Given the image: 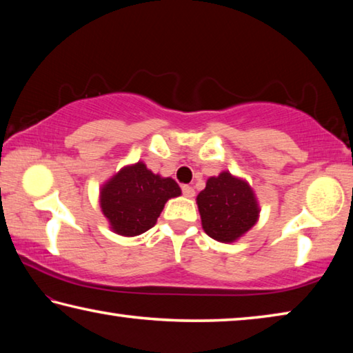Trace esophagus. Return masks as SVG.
I'll return each instance as SVG.
<instances>
[{
  "label": "esophagus",
  "mask_w": 353,
  "mask_h": 353,
  "mask_svg": "<svg viewBox=\"0 0 353 353\" xmlns=\"http://www.w3.org/2000/svg\"><path fill=\"white\" fill-rule=\"evenodd\" d=\"M182 193H183L185 198H193V196H194V188L190 187V185H183Z\"/></svg>",
  "instance_id": "34e87169"
}]
</instances>
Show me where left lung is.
<instances>
[{
  "label": "left lung",
  "mask_w": 353,
  "mask_h": 353,
  "mask_svg": "<svg viewBox=\"0 0 353 353\" xmlns=\"http://www.w3.org/2000/svg\"><path fill=\"white\" fill-rule=\"evenodd\" d=\"M202 229L219 243H235L256 224L260 205L250 185L229 171L208 177L196 198Z\"/></svg>",
  "instance_id": "left-lung-1"
}]
</instances>
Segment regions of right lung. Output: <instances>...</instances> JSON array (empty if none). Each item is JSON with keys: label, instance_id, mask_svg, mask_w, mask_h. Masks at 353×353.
I'll return each instance as SVG.
<instances>
[{"label": "right lung", "instance_id": "add662e5", "mask_svg": "<svg viewBox=\"0 0 353 353\" xmlns=\"http://www.w3.org/2000/svg\"><path fill=\"white\" fill-rule=\"evenodd\" d=\"M181 194L174 179L154 174L137 162L123 166L101 187L99 205L112 232L137 236L155 225L166 201Z\"/></svg>", "mask_w": 353, "mask_h": 353}]
</instances>
